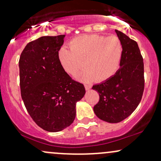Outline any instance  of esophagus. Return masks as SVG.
Returning <instances> with one entry per match:
<instances>
[{
  "mask_svg": "<svg viewBox=\"0 0 161 161\" xmlns=\"http://www.w3.org/2000/svg\"><path fill=\"white\" fill-rule=\"evenodd\" d=\"M85 88H86V91H88V90L91 89L92 86H90V85H85Z\"/></svg>",
  "mask_w": 161,
  "mask_h": 161,
  "instance_id": "esophagus-1",
  "label": "esophagus"
}]
</instances>
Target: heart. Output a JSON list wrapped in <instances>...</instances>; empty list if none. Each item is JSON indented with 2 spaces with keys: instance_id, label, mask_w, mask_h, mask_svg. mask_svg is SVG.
I'll use <instances>...</instances> for the list:
<instances>
[{
  "instance_id": "1",
  "label": "heart",
  "mask_w": 161,
  "mask_h": 161,
  "mask_svg": "<svg viewBox=\"0 0 161 161\" xmlns=\"http://www.w3.org/2000/svg\"><path fill=\"white\" fill-rule=\"evenodd\" d=\"M69 48L63 47L58 59L64 70L75 75L83 66H86L75 76L82 82L104 81L114 75L120 64L123 46L116 36L84 35L69 43Z\"/></svg>"
}]
</instances>
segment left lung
<instances>
[{
  "instance_id": "1",
  "label": "left lung",
  "mask_w": 161,
  "mask_h": 161,
  "mask_svg": "<svg viewBox=\"0 0 161 161\" xmlns=\"http://www.w3.org/2000/svg\"><path fill=\"white\" fill-rule=\"evenodd\" d=\"M123 46L119 69L114 75L92 89L100 100L94 107L95 115L110 123L123 121L136 110L142 100L145 86L144 63L137 42L115 30Z\"/></svg>"
}]
</instances>
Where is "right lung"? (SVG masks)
Listing matches in <instances>:
<instances>
[{
	"label": "right lung",
	"instance_id": "1",
	"mask_svg": "<svg viewBox=\"0 0 161 161\" xmlns=\"http://www.w3.org/2000/svg\"><path fill=\"white\" fill-rule=\"evenodd\" d=\"M65 35L42 36L29 42L19 61L21 96L36 123L47 132L69 126L75 104L84 97L82 84L73 80L58 59Z\"/></svg>",
	"mask_w": 161,
	"mask_h": 161
}]
</instances>
